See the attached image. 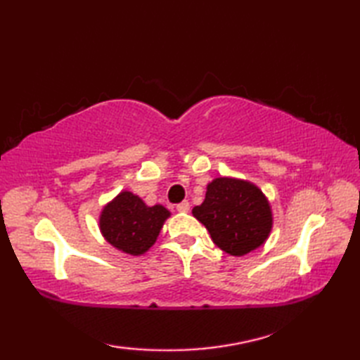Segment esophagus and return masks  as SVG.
Segmentation results:
<instances>
[{
  "label": "esophagus",
  "instance_id": "1",
  "mask_svg": "<svg viewBox=\"0 0 360 360\" xmlns=\"http://www.w3.org/2000/svg\"><path fill=\"white\" fill-rule=\"evenodd\" d=\"M188 209H190L188 201H182L178 205H176V210H178V212H188Z\"/></svg>",
  "mask_w": 360,
  "mask_h": 360
}]
</instances>
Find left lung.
Masks as SVG:
<instances>
[{
	"instance_id": "obj_1",
	"label": "left lung",
	"mask_w": 360,
	"mask_h": 360,
	"mask_svg": "<svg viewBox=\"0 0 360 360\" xmlns=\"http://www.w3.org/2000/svg\"><path fill=\"white\" fill-rule=\"evenodd\" d=\"M192 213L221 250L236 257L262 246L272 227L264 195L249 182L229 178L212 181Z\"/></svg>"
}]
</instances>
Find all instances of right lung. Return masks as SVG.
<instances>
[{
    "mask_svg": "<svg viewBox=\"0 0 360 360\" xmlns=\"http://www.w3.org/2000/svg\"><path fill=\"white\" fill-rule=\"evenodd\" d=\"M170 217L162 205H145L139 196L122 192L102 212L101 231L114 248L141 255L155 244L164 221Z\"/></svg>",
    "mask_w": 360,
    "mask_h": 360,
    "instance_id": "obj_1",
    "label": "right lung"
}]
</instances>
